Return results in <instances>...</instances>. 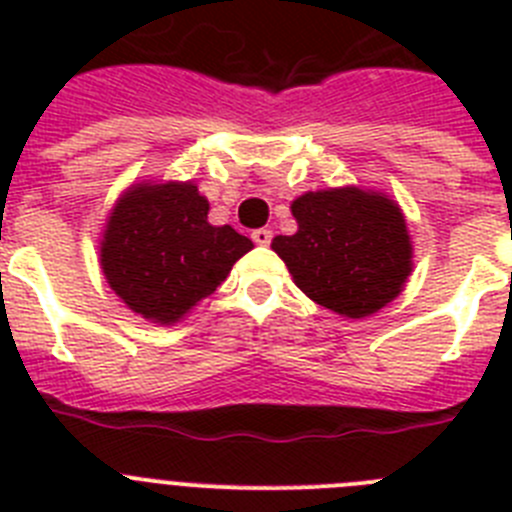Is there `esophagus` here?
Masks as SVG:
<instances>
[{"mask_svg":"<svg viewBox=\"0 0 512 512\" xmlns=\"http://www.w3.org/2000/svg\"><path fill=\"white\" fill-rule=\"evenodd\" d=\"M251 238H253V243H256V246H269V243H271V230L269 228L253 230Z\"/></svg>","mask_w":512,"mask_h":512,"instance_id":"obj_1","label":"esophagus"}]
</instances>
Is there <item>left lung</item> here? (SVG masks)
Here are the masks:
<instances>
[{"mask_svg": "<svg viewBox=\"0 0 512 512\" xmlns=\"http://www.w3.org/2000/svg\"><path fill=\"white\" fill-rule=\"evenodd\" d=\"M295 235L271 248L312 302L343 318H366L395 300L413 271L400 205L359 187L320 189L292 202Z\"/></svg>", "mask_w": 512, "mask_h": 512, "instance_id": "obj_1", "label": "left lung"}]
</instances>
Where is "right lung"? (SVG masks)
Returning a JSON list of instances; mask_svg holds the SVG:
<instances>
[{
    "label": "right lung",
    "mask_w": 512,
    "mask_h": 512,
    "mask_svg": "<svg viewBox=\"0 0 512 512\" xmlns=\"http://www.w3.org/2000/svg\"><path fill=\"white\" fill-rule=\"evenodd\" d=\"M192 182L133 184L112 207L99 243L107 284L133 312L171 325L212 295L253 248L230 225L207 223Z\"/></svg>",
    "instance_id": "right-lung-1"
}]
</instances>
